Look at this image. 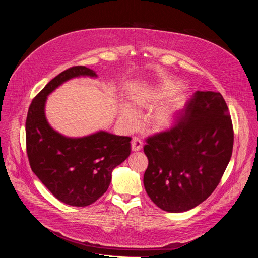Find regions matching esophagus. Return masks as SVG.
Masks as SVG:
<instances>
[{
    "mask_svg": "<svg viewBox=\"0 0 258 258\" xmlns=\"http://www.w3.org/2000/svg\"><path fill=\"white\" fill-rule=\"evenodd\" d=\"M143 148V142L140 138L134 137L132 140V150L133 151H140Z\"/></svg>",
    "mask_w": 258,
    "mask_h": 258,
    "instance_id": "1",
    "label": "esophagus"
}]
</instances>
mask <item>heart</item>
Here are the masks:
<instances>
[{
  "label": "heart",
  "instance_id": "heart-1",
  "mask_svg": "<svg viewBox=\"0 0 258 258\" xmlns=\"http://www.w3.org/2000/svg\"><path fill=\"white\" fill-rule=\"evenodd\" d=\"M177 88L178 86L174 83H166L153 92H149L146 94H142L141 96H138L135 99V104L141 108L152 106L154 104L161 102L163 99L171 96L177 90ZM178 104H179V101L176 100L157 110V111L149 119L150 127L154 130H162V128L169 127L174 122ZM121 117L123 122L127 126L133 127L138 124V121H139L138 112L130 105H124L122 107Z\"/></svg>",
  "mask_w": 258,
  "mask_h": 258
}]
</instances>
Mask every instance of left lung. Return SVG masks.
Listing matches in <instances>:
<instances>
[{
	"mask_svg": "<svg viewBox=\"0 0 258 258\" xmlns=\"http://www.w3.org/2000/svg\"><path fill=\"white\" fill-rule=\"evenodd\" d=\"M233 145V122L224 97L197 91L169 128L146 139L147 194L167 212L196 207L222 179Z\"/></svg>",
	"mask_w": 258,
	"mask_h": 258,
	"instance_id": "1",
	"label": "left lung"
}]
</instances>
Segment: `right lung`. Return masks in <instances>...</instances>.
<instances>
[{
  "mask_svg": "<svg viewBox=\"0 0 258 258\" xmlns=\"http://www.w3.org/2000/svg\"><path fill=\"white\" fill-rule=\"evenodd\" d=\"M80 76L97 75L86 66H72L33 98L25 121V136L26 153L34 174L61 202L84 207L107 191L112 169L130 156L132 138L99 132L71 139L49 125L44 111L47 96L62 83Z\"/></svg>",
  "mask_w": 258,
  "mask_h": 258,
  "instance_id": "1",
  "label": "right lung"
}]
</instances>
